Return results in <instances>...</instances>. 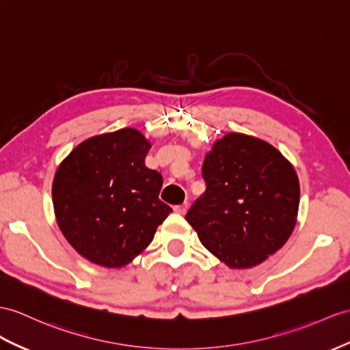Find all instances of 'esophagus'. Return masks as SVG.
Here are the masks:
<instances>
[{
    "mask_svg": "<svg viewBox=\"0 0 350 350\" xmlns=\"http://www.w3.org/2000/svg\"><path fill=\"white\" fill-rule=\"evenodd\" d=\"M187 209H189V202H184L181 206H176V212H180V214H185Z\"/></svg>",
    "mask_w": 350,
    "mask_h": 350,
    "instance_id": "34e87169",
    "label": "esophagus"
}]
</instances>
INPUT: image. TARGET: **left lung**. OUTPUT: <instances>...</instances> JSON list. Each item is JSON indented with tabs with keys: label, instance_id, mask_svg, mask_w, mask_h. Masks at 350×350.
I'll use <instances>...</instances> for the list:
<instances>
[{
	"label": "left lung",
	"instance_id": "left-lung-1",
	"mask_svg": "<svg viewBox=\"0 0 350 350\" xmlns=\"http://www.w3.org/2000/svg\"><path fill=\"white\" fill-rule=\"evenodd\" d=\"M148 150L127 127L81 142L59 166L52 193L57 224L89 261L126 266L172 212L159 198L161 174L146 166Z\"/></svg>",
	"mask_w": 350,
	"mask_h": 350
}]
</instances>
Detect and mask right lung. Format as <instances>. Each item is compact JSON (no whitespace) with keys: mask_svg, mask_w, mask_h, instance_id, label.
Here are the masks:
<instances>
[{"mask_svg":"<svg viewBox=\"0 0 350 350\" xmlns=\"http://www.w3.org/2000/svg\"><path fill=\"white\" fill-rule=\"evenodd\" d=\"M206 190L185 215L202 245L233 269L275 254L291 236L300 185L270 144L242 133L215 142L202 166Z\"/></svg>","mask_w":350,"mask_h":350,"instance_id":"1","label":"right lung"}]
</instances>
